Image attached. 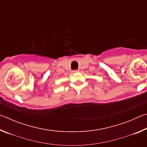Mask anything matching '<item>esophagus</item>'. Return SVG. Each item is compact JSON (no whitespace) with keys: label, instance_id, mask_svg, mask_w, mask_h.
I'll use <instances>...</instances> for the list:
<instances>
[{"label":"esophagus","instance_id":"esophagus-1","mask_svg":"<svg viewBox=\"0 0 147 147\" xmlns=\"http://www.w3.org/2000/svg\"><path fill=\"white\" fill-rule=\"evenodd\" d=\"M79 71L78 70H76V71H73V73H78Z\"/></svg>","mask_w":147,"mask_h":147}]
</instances>
